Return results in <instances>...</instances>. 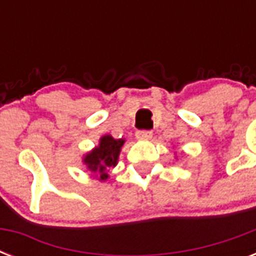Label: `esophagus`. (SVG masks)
<instances>
[{"label":"esophagus","mask_w":256,"mask_h":256,"mask_svg":"<svg viewBox=\"0 0 256 256\" xmlns=\"http://www.w3.org/2000/svg\"><path fill=\"white\" fill-rule=\"evenodd\" d=\"M136 136L138 138V140H152V130H138V132H136Z\"/></svg>","instance_id":"1"}]
</instances>
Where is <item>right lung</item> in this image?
Returning <instances> with one entry per match:
<instances>
[{
  "label": "right lung",
  "mask_w": 256,
  "mask_h": 256,
  "mask_svg": "<svg viewBox=\"0 0 256 256\" xmlns=\"http://www.w3.org/2000/svg\"><path fill=\"white\" fill-rule=\"evenodd\" d=\"M124 144V140H114L108 134L104 136L100 140V144L84 156V164L88 170L100 174V180H106L108 178V168L116 164Z\"/></svg>",
  "instance_id": "right-lung-1"
}]
</instances>
